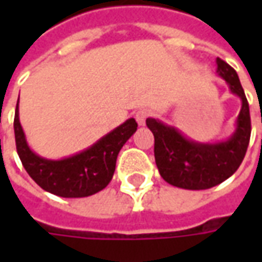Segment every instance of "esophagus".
<instances>
[{
	"instance_id": "34e87169",
	"label": "esophagus",
	"mask_w": 262,
	"mask_h": 262,
	"mask_svg": "<svg viewBox=\"0 0 262 262\" xmlns=\"http://www.w3.org/2000/svg\"><path fill=\"white\" fill-rule=\"evenodd\" d=\"M148 116H150V112H148L147 109H140V111H137L136 115H135V118H136L139 126H144L146 119H147Z\"/></svg>"
}]
</instances>
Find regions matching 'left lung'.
<instances>
[{
    "mask_svg": "<svg viewBox=\"0 0 262 262\" xmlns=\"http://www.w3.org/2000/svg\"><path fill=\"white\" fill-rule=\"evenodd\" d=\"M216 67V73L226 81L229 91L242 101L230 137L219 142H196L176 126L154 118L146 120L154 135V157L160 176L174 187L192 191L216 187L236 172L247 151L251 135L247 98L234 69L219 57Z\"/></svg>",
    "mask_w": 262,
    "mask_h": 262,
    "instance_id": "1",
    "label": "left lung"
}]
</instances>
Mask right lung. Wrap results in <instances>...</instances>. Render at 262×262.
<instances>
[{
  "label": "right lung",
  "instance_id": "obj_1",
  "mask_svg": "<svg viewBox=\"0 0 262 262\" xmlns=\"http://www.w3.org/2000/svg\"><path fill=\"white\" fill-rule=\"evenodd\" d=\"M14 130L18 156L39 187L61 198H85L102 191L111 182L118 154L137 130V123L130 118L85 150L59 160L42 157L29 147L19 122V99L15 109Z\"/></svg>",
  "mask_w": 262,
  "mask_h": 262
}]
</instances>
